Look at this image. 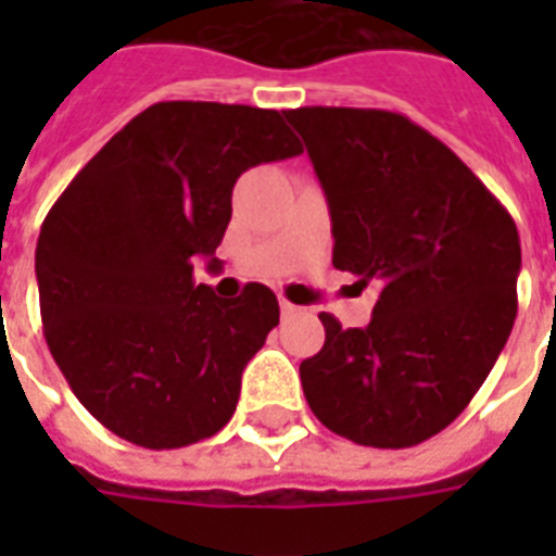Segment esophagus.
I'll return each mask as SVG.
<instances>
[{
	"label": "esophagus",
	"instance_id": "esophagus-1",
	"mask_svg": "<svg viewBox=\"0 0 556 556\" xmlns=\"http://www.w3.org/2000/svg\"><path fill=\"white\" fill-rule=\"evenodd\" d=\"M279 308H282V317H294L300 308H296L294 303H288V300H279Z\"/></svg>",
	"mask_w": 556,
	"mask_h": 556
}]
</instances>
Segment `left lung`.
<instances>
[{"label": "left lung", "mask_w": 556, "mask_h": 556, "mask_svg": "<svg viewBox=\"0 0 556 556\" xmlns=\"http://www.w3.org/2000/svg\"><path fill=\"white\" fill-rule=\"evenodd\" d=\"M286 117L329 199L334 268L378 288L366 329L320 314L326 343L300 364L305 401L364 447L421 444L456 421L508 343L517 225L465 161L409 117L346 106Z\"/></svg>", "instance_id": "8db88e82"}]
</instances>
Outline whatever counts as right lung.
Listing matches in <instances>:
<instances>
[{
	"label": "right lung",
	"mask_w": 556,
	"mask_h": 556,
	"mask_svg": "<svg viewBox=\"0 0 556 556\" xmlns=\"http://www.w3.org/2000/svg\"><path fill=\"white\" fill-rule=\"evenodd\" d=\"M300 152L277 109L164 100L132 117L48 210L37 242L42 334L106 430L176 450L230 421L279 303L262 282L216 296L195 286L192 260L216 253L236 178Z\"/></svg>",
	"instance_id": "add662e5"
}]
</instances>
